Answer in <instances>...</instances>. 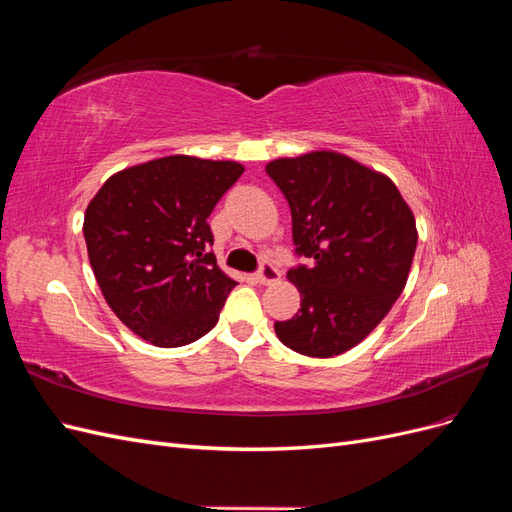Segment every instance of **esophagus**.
Masks as SVG:
<instances>
[{
	"mask_svg": "<svg viewBox=\"0 0 512 512\" xmlns=\"http://www.w3.org/2000/svg\"><path fill=\"white\" fill-rule=\"evenodd\" d=\"M256 280L260 284H273V282L280 280V271H277V267L273 265L271 260H262L260 262V269L256 273Z\"/></svg>",
	"mask_w": 512,
	"mask_h": 512,
	"instance_id": "34e87169",
	"label": "esophagus"
}]
</instances>
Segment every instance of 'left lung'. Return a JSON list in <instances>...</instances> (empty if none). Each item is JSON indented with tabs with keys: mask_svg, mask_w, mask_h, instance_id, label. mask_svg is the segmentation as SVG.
I'll return each mask as SVG.
<instances>
[{
	"mask_svg": "<svg viewBox=\"0 0 512 512\" xmlns=\"http://www.w3.org/2000/svg\"><path fill=\"white\" fill-rule=\"evenodd\" d=\"M292 215L294 254L309 265L288 271L301 309L275 322L290 350L329 359L374 331L408 282L416 222L397 185L335 151L267 164Z\"/></svg>",
	"mask_w": 512,
	"mask_h": 512,
	"instance_id": "left-lung-1",
	"label": "left lung"
}]
</instances>
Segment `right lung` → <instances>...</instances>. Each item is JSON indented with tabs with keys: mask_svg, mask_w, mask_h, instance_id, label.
Returning <instances> with one entry per match:
<instances>
[{
	"mask_svg": "<svg viewBox=\"0 0 512 512\" xmlns=\"http://www.w3.org/2000/svg\"><path fill=\"white\" fill-rule=\"evenodd\" d=\"M243 166L168 156L108 177L85 211L91 269L108 307L160 348L192 344L220 318L235 280L218 267L207 218Z\"/></svg>",
	"mask_w": 512,
	"mask_h": 512,
	"instance_id": "obj_1",
	"label": "right lung"
}]
</instances>
